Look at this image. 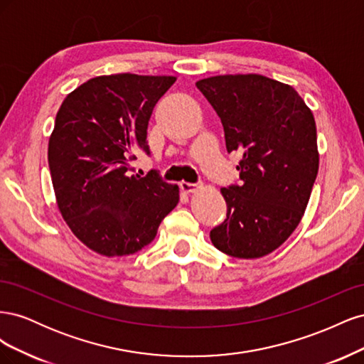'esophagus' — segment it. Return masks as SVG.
I'll return each mask as SVG.
<instances>
[{
	"label": "esophagus",
	"instance_id": "34e87169",
	"mask_svg": "<svg viewBox=\"0 0 364 364\" xmlns=\"http://www.w3.org/2000/svg\"><path fill=\"white\" fill-rule=\"evenodd\" d=\"M179 186H181V190H182L183 193H186V194L194 193V191H197V190L200 188V185H197V183H188V182H181Z\"/></svg>",
	"mask_w": 364,
	"mask_h": 364
}]
</instances>
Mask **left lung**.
<instances>
[{
	"instance_id": "obj_1",
	"label": "left lung",
	"mask_w": 364,
	"mask_h": 364,
	"mask_svg": "<svg viewBox=\"0 0 364 364\" xmlns=\"http://www.w3.org/2000/svg\"><path fill=\"white\" fill-rule=\"evenodd\" d=\"M222 119L228 151L241 155V185L222 188L225 222L213 245L257 259L277 250L301 223L318 171L316 121L294 87L261 74L197 80Z\"/></svg>"
}]
</instances>
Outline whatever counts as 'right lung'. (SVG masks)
<instances>
[{"mask_svg": "<svg viewBox=\"0 0 364 364\" xmlns=\"http://www.w3.org/2000/svg\"><path fill=\"white\" fill-rule=\"evenodd\" d=\"M174 75H98L60 105L48 141L59 213L82 243L103 257H126L150 245L179 202V186L156 174H129L146 150L153 107Z\"/></svg>", "mask_w": 364, "mask_h": 364, "instance_id": "1", "label": "right lung"}]
</instances>
